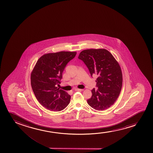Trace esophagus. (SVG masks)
Here are the masks:
<instances>
[{
	"mask_svg": "<svg viewBox=\"0 0 153 153\" xmlns=\"http://www.w3.org/2000/svg\"><path fill=\"white\" fill-rule=\"evenodd\" d=\"M75 90V91H82L83 90V89H78V88H76Z\"/></svg>",
	"mask_w": 153,
	"mask_h": 153,
	"instance_id": "obj_1",
	"label": "esophagus"
}]
</instances>
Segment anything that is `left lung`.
<instances>
[{
	"mask_svg": "<svg viewBox=\"0 0 153 153\" xmlns=\"http://www.w3.org/2000/svg\"><path fill=\"white\" fill-rule=\"evenodd\" d=\"M88 67L91 76L96 75L98 89L91 90L92 96L87 100L93 109L102 111L111 107L119 96L122 86L121 69L113 55L103 49H88L78 56Z\"/></svg>",
	"mask_w": 153,
	"mask_h": 153,
	"instance_id": "1",
	"label": "left lung"
}]
</instances>
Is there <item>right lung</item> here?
Returning a JSON list of instances; mask_svg holds the SVG:
<instances>
[{"instance_id": "1", "label": "right lung", "mask_w": 153, "mask_h": 153, "mask_svg": "<svg viewBox=\"0 0 153 153\" xmlns=\"http://www.w3.org/2000/svg\"><path fill=\"white\" fill-rule=\"evenodd\" d=\"M76 52L62 51L43 55L38 59L31 74V84L40 104L51 111H59L68 105L71 96L57 85L62 73Z\"/></svg>"}]
</instances>
